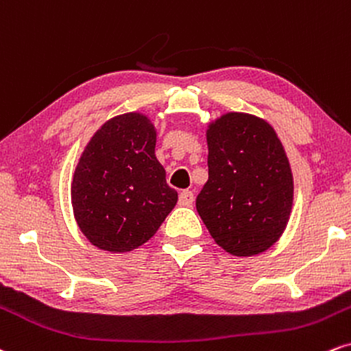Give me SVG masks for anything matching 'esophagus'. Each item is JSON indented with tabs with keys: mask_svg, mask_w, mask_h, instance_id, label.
Wrapping results in <instances>:
<instances>
[{
	"mask_svg": "<svg viewBox=\"0 0 351 351\" xmlns=\"http://www.w3.org/2000/svg\"><path fill=\"white\" fill-rule=\"evenodd\" d=\"M193 202V192L192 191H182L179 195V204L184 205V207H189Z\"/></svg>",
	"mask_w": 351,
	"mask_h": 351,
	"instance_id": "1",
	"label": "esophagus"
}]
</instances>
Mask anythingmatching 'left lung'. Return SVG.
<instances>
[{
  "label": "left lung",
  "mask_w": 351,
  "mask_h": 351,
  "mask_svg": "<svg viewBox=\"0 0 351 351\" xmlns=\"http://www.w3.org/2000/svg\"><path fill=\"white\" fill-rule=\"evenodd\" d=\"M208 180L197 212L218 246L254 256L281 238L289 221L294 180L282 143L269 123L248 113L208 125Z\"/></svg>",
  "instance_id": "obj_1"
}]
</instances>
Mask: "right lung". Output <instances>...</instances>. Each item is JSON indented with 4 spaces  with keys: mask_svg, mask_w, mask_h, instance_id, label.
<instances>
[{
    "mask_svg": "<svg viewBox=\"0 0 351 351\" xmlns=\"http://www.w3.org/2000/svg\"><path fill=\"white\" fill-rule=\"evenodd\" d=\"M143 113L108 119L82 152L72 179L77 225L93 246L128 253L151 240L177 204Z\"/></svg>",
    "mask_w": 351,
    "mask_h": 351,
    "instance_id": "1",
    "label": "right lung"
}]
</instances>
